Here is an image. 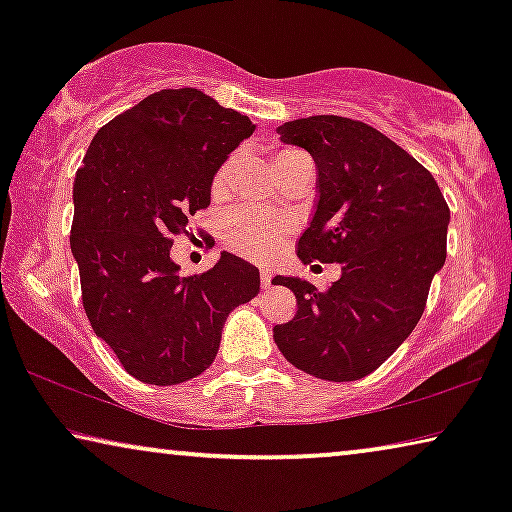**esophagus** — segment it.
<instances>
[{
	"label": "esophagus",
	"instance_id": "1",
	"mask_svg": "<svg viewBox=\"0 0 512 512\" xmlns=\"http://www.w3.org/2000/svg\"><path fill=\"white\" fill-rule=\"evenodd\" d=\"M270 284H272V272L263 270V272H261V286H263V289H268Z\"/></svg>",
	"mask_w": 512,
	"mask_h": 512
}]
</instances>
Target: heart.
Listing matches in <instances>:
<instances>
[{"label": "heart", "mask_w": 512, "mask_h": 512, "mask_svg": "<svg viewBox=\"0 0 512 512\" xmlns=\"http://www.w3.org/2000/svg\"><path fill=\"white\" fill-rule=\"evenodd\" d=\"M303 156V153L293 149H282L275 156V170L289 163V160ZM240 167V156L233 153L219 165V170L214 172L212 179V195L214 198H223L233 186L235 172ZM289 233V221L275 219L258 209L251 207H237L233 212L226 214V219L221 223V240L230 251L240 254L251 261H268L270 256L277 254V249L282 247L284 237Z\"/></svg>", "instance_id": "b5f03b06"}]
</instances>
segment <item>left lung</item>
<instances>
[{"label":"left lung","mask_w":512,"mask_h":512,"mask_svg":"<svg viewBox=\"0 0 512 512\" xmlns=\"http://www.w3.org/2000/svg\"><path fill=\"white\" fill-rule=\"evenodd\" d=\"M317 165V207L298 240L303 263H342L326 291L300 277L296 317L272 328L284 359L328 382L361 380L382 366L422 317L447 254L450 207L436 179L380 130L342 116L277 128Z\"/></svg>","instance_id":"8db88e82"}]
</instances>
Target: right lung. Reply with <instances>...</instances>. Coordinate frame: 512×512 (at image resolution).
<instances>
[{
  "mask_svg": "<svg viewBox=\"0 0 512 512\" xmlns=\"http://www.w3.org/2000/svg\"><path fill=\"white\" fill-rule=\"evenodd\" d=\"M254 130L202 90H158L97 130L76 172L69 244L83 310L139 382L205 373L228 314L261 289L258 268L228 251L188 277L170 258L188 216L209 207L214 172Z\"/></svg>",
  "mask_w": 512,
  "mask_h": 512,
  "instance_id": "right-lung-1",
  "label": "right lung"
}]
</instances>
